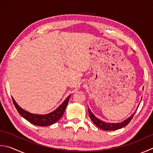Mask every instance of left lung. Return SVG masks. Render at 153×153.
<instances>
[{"label": "left lung", "mask_w": 153, "mask_h": 153, "mask_svg": "<svg viewBox=\"0 0 153 153\" xmlns=\"http://www.w3.org/2000/svg\"><path fill=\"white\" fill-rule=\"evenodd\" d=\"M88 111H89V117H90L91 121L94 122V123L99 128H100L104 131H115L125 127L126 125H127L128 123H129L130 121H131V119H133V116L134 115V114L131 115L130 117H128L127 119H126V120L124 121L119 123H105L102 121H101L100 119H97L96 117L93 114L89 108H88Z\"/></svg>", "instance_id": "left-lung-1"}]
</instances>
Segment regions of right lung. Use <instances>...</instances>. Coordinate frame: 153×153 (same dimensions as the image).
I'll list each match as a JSON object with an SVG mask.
<instances>
[{
  "mask_svg": "<svg viewBox=\"0 0 153 153\" xmlns=\"http://www.w3.org/2000/svg\"><path fill=\"white\" fill-rule=\"evenodd\" d=\"M70 96L71 95H69L61 105H59L58 107V109L47 115L32 114V113L27 112L22 108H20L13 98V101L19 114L21 116H22L27 121L31 123L33 125H37V126H48V125L55 123L62 117L65 111V108H66Z\"/></svg>",
  "mask_w": 153,
  "mask_h": 153,
  "instance_id": "add662e5",
  "label": "right lung"
}]
</instances>
